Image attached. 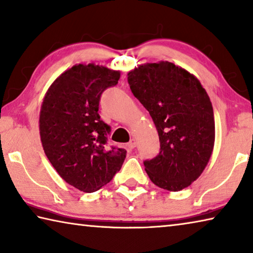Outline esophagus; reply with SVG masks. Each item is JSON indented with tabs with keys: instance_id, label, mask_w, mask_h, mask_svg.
Masks as SVG:
<instances>
[{
	"instance_id": "esophagus-1",
	"label": "esophagus",
	"mask_w": 253,
	"mask_h": 253,
	"mask_svg": "<svg viewBox=\"0 0 253 253\" xmlns=\"http://www.w3.org/2000/svg\"><path fill=\"white\" fill-rule=\"evenodd\" d=\"M136 145H137V140L135 138H131L129 140V143H128V147H129V148H135Z\"/></svg>"
}]
</instances>
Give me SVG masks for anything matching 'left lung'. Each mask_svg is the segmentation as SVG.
<instances>
[{
	"mask_svg": "<svg viewBox=\"0 0 253 253\" xmlns=\"http://www.w3.org/2000/svg\"><path fill=\"white\" fill-rule=\"evenodd\" d=\"M127 76L160 136V153L144 161L145 170L158 187L181 191L202 174L213 151L215 125L208 93L193 75L169 61L139 66Z\"/></svg>",
	"mask_w": 253,
	"mask_h": 253,
	"instance_id": "8db88e82",
	"label": "left lung"
}]
</instances>
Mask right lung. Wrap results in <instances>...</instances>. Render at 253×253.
Instances as JSON below:
<instances>
[{
  "label": "right lung",
  "instance_id": "right-lung-1",
  "mask_svg": "<svg viewBox=\"0 0 253 253\" xmlns=\"http://www.w3.org/2000/svg\"><path fill=\"white\" fill-rule=\"evenodd\" d=\"M119 78L106 67L77 65L55 79L42 102L45 155L68 184L87 193L108 184L126 157V149L106 145L111 127L98 114L102 92Z\"/></svg>",
  "mask_w": 253,
  "mask_h": 253
}]
</instances>
